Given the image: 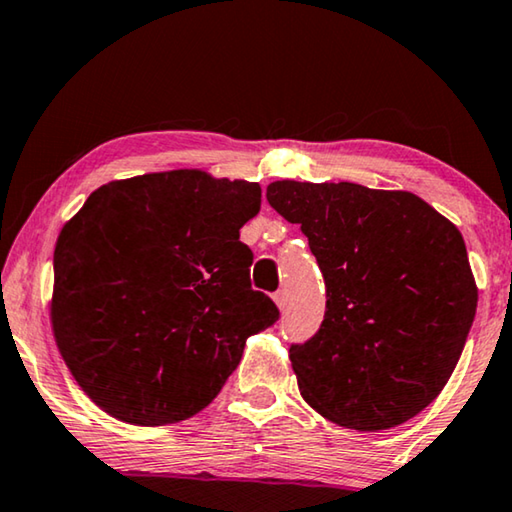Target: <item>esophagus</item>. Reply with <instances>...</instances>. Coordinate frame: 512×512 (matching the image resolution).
Returning <instances> with one entry per match:
<instances>
[{
	"mask_svg": "<svg viewBox=\"0 0 512 512\" xmlns=\"http://www.w3.org/2000/svg\"><path fill=\"white\" fill-rule=\"evenodd\" d=\"M273 300H275V305L280 307V310H285V307H287V291H285V289L275 291V294H273Z\"/></svg>",
	"mask_w": 512,
	"mask_h": 512,
	"instance_id": "34e87169",
	"label": "esophagus"
}]
</instances>
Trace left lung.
Here are the masks:
<instances>
[{"label": "left lung", "instance_id": "left-lung-1", "mask_svg": "<svg viewBox=\"0 0 512 512\" xmlns=\"http://www.w3.org/2000/svg\"><path fill=\"white\" fill-rule=\"evenodd\" d=\"M269 205L298 223L326 282V314L289 360L303 399L355 431H385L442 392L478 289L462 234L408 191L282 180Z\"/></svg>", "mask_w": 512, "mask_h": 512}]
</instances>
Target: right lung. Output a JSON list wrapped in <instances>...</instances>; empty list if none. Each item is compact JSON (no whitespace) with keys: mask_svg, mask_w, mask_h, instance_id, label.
Segmentation results:
<instances>
[{"mask_svg":"<svg viewBox=\"0 0 512 512\" xmlns=\"http://www.w3.org/2000/svg\"><path fill=\"white\" fill-rule=\"evenodd\" d=\"M255 182L170 170L109 182L54 248L52 328L79 387L120 421L164 426L207 408L250 335L280 319L250 287L239 230Z\"/></svg>","mask_w":512,"mask_h":512,"instance_id":"right-lung-1","label":"right lung"}]
</instances>
